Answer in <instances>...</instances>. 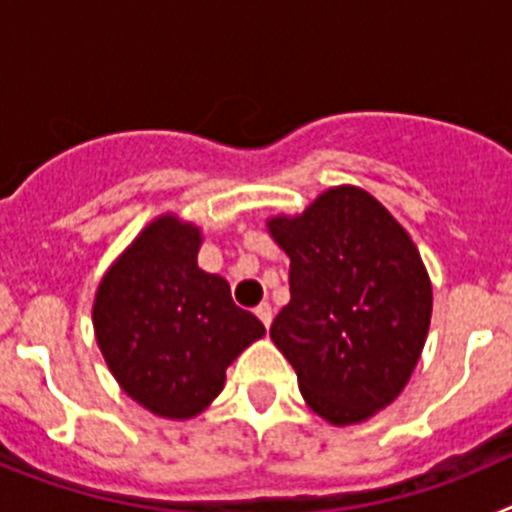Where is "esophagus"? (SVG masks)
<instances>
[{"mask_svg": "<svg viewBox=\"0 0 512 512\" xmlns=\"http://www.w3.org/2000/svg\"><path fill=\"white\" fill-rule=\"evenodd\" d=\"M256 318H259L261 323H264L266 328H269V325H271V318H274V312H271V305H269V302H261V305L256 307Z\"/></svg>", "mask_w": 512, "mask_h": 512, "instance_id": "1", "label": "esophagus"}]
</instances>
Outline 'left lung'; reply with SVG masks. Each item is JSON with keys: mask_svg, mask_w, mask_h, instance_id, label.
Listing matches in <instances>:
<instances>
[{"mask_svg": "<svg viewBox=\"0 0 512 512\" xmlns=\"http://www.w3.org/2000/svg\"><path fill=\"white\" fill-rule=\"evenodd\" d=\"M266 225L289 256L292 295L271 341L320 418H372L405 390L431 325V279L418 248L359 187L328 189L302 215Z\"/></svg>", "mask_w": 512, "mask_h": 512, "instance_id": "1", "label": "left lung"}]
</instances>
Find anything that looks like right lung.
I'll use <instances>...</instances> for the list:
<instances>
[{
  "instance_id": "obj_1",
  "label": "right lung",
  "mask_w": 512,
  "mask_h": 512,
  "mask_svg": "<svg viewBox=\"0 0 512 512\" xmlns=\"http://www.w3.org/2000/svg\"><path fill=\"white\" fill-rule=\"evenodd\" d=\"M202 233L156 217L94 297V336L117 384L153 415L187 420L223 392L225 369L266 333L223 277L197 266Z\"/></svg>"
}]
</instances>
